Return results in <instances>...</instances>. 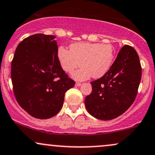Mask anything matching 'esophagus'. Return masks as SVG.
Listing matches in <instances>:
<instances>
[{
    "mask_svg": "<svg viewBox=\"0 0 155 155\" xmlns=\"http://www.w3.org/2000/svg\"><path fill=\"white\" fill-rule=\"evenodd\" d=\"M75 85L76 86V87H80V86L81 85V83H79V82H76Z\"/></svg>",
    "mask_w": 155,
    "mask_h": 155,
    "instance_id": "34e87169",
    "label": "esophagus"
}]
</instances>
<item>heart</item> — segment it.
<instances>
[{
    "mask_svg": "<svg viewBox=\"0 0 155 155\" xmlns=\"http://www.w3.org/2000/svg\"><path fill=\"white\" fill-rule=\"evenodd\" d=\"M57 58L63 70L69 74L81 65L72 77L84 81L91 76L100 78L105 75L114 61L115 49L110 43L77 42L71 45L69 50L60 46Z\"/></svg>",
    "mask_w": 155,
    "mask_h": 155,
    "instance_id": "heart-1",
    "label": "heart"
}]
</instances>
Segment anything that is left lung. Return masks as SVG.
Returning <instances> with one entry per match:
<instances>
[{
  "mask_svg": "<svg viewBox=\"0 0 155 155\" xmlns=\"http://www.w3.org/2000/svg\"><path fill=\"white\" fill-rule=\"evenodd\" d=\"M141 78V66L135 49L121 48L110 70L91 82L92 91L85 98L87 111L94 118L109 120L120 116L135 100Z\"/></svg>",
  "mask_w": 155,
  "mask_h": 155,
  "instance_id": "left-lung-1",
  "label": "left lung"
}]
</instances>
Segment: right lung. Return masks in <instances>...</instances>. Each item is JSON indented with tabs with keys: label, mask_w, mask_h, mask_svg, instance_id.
I'll return each instance as SVG.
<instances>
[{
	"label": "right lung",
	"mask_w": 155,
	"mask_h": 155,
	"mask_svg": "<svg viewBox=\"0 0 155 155\" xmlns=\"http://www.w3.org/2000/svg\"><path fill=\"white\" fill-rule=\"evenodd\" d=\"M54 35L36 34L18 44L12 62L11 76L19 105L35 118L55 116L65 93L75 85L61 68Z\"/></svg>",
	"instance_id": "add662e5"
}]
</instances>
